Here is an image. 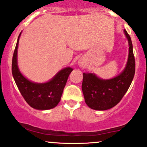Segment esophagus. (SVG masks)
I'll return each instance as SVG.
<instances>
[{"label": "esophagus", "mask_w": 147, "mask_h": 147, "mask_svg": "<svg viewBox=\"0 0 147 147\" xmlns=\"http://www.w3.org/2000/svg\"><path fill=\"white\" fill-rule=\"evenodd\" d=\"M79 65H80V67H82V66H83V63H82V62H80H80H79Z\"/></svg>", "instance_id": "esophagus-1"}]
</instances>
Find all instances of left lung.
I'll list each match as a JSON object with an SVG mask.
<instances>
[{"label": "left lung", "instance_id": "left-lung-1", "mask_svg": "<svg viewBox=\"0 0 147 147\" xmlns=\"http://www.w3.org/2000/svg\"><path fill=\"white\" fill-rule=\"evenodd\" d=\"M123 33L128 42V56L125 67L118 75L111 79L100 78L95 73L84 72L82 91L85 102L91 109L104 111L120 102L130 87L135 72V57L130 35Z\"/></svg>", "mask_w": 147, "mask_h": 147}]
</instances>
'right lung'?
I'll return each instance as SVG.
<instances>
[{
  "mask_svg": "<svg viewBox=\"0 0 147 147\" xmlns=\"http://www.w3.org/2000/svg\"><path fill=\"white\" fill-rule=\"evenodd\" d=\"M19 34L14 49L12 63V76L21 94L31 107L38 110H47L55 107L60 102L67 78L73 69L64 67L51 80L43 83H37L26 78L19 70L17 61V49Z\"/></svg>",
  "mask_w": 147,
  "mask_h": 147,
  "instance_id": "right-lung-1",
  "label": "right lung"
}]
</instances>
